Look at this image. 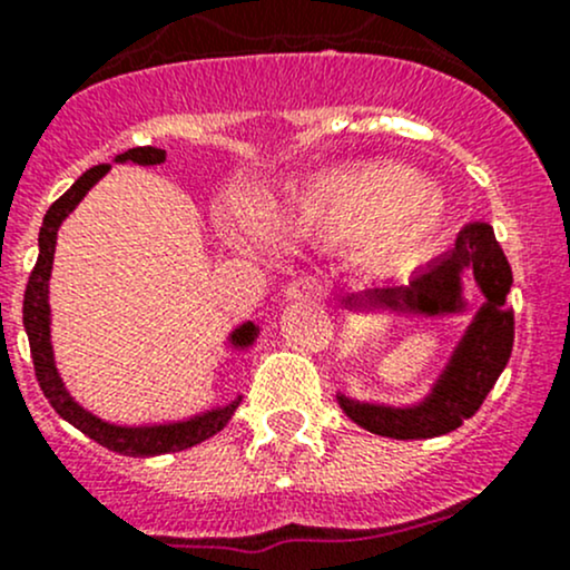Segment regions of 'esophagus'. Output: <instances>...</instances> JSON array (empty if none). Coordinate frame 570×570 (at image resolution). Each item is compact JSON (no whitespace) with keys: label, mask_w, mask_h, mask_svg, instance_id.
Returning <instances> with one entry per match:
<instances>
[{"label":"esophagus","mask_w":570,"mask_h":570,"mask_svg":"<svg viewBox=\"0 0 570 570\" xmlns=\"http://www.w3.org/2000/svg\"><path fill=\"white\" fill-rule=\"evenodd\" d=\"M317 296H321V283H317L312 274H304V277L293 279V283L285 287L287 302H312V298Z\"/></svg>","instance_id":"esophagus-1"}]
</instances>
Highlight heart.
I'll use <instances>...</instances> for the list:
<instances>
[{"instance_id":"obj_1","label":"heart","mask_w":570,"mask_h":570,"mask_svg":"<svg viewBox=\"0 0 570 570\" xmlns=\"http://www.w3.org/2000/svg\"><path fill=\"white\" fill-rule=\"evenodd\" d=\"M230 217L247 234L261 225V209L247 198L236 200ZM443 219V198L419 174L400 165H364L317 176L274 225L298 242H364L370 258L396 261L421 253Z\"/></svg>"}]
</instances>
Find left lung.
Returning a JSON list of instances; mask_svg holds the SVG:
<instances>
[{
  "label": "left lung",
  "mask_w": 570,
  "mask_h": 570,
  "mask_svg": "<svg viewBox=\"0 0 570 570\" xmlns=\"http://www.w3.org/2000/svg\"><path fill=\"white\" fill-rule=\"evenodd\" d=\"M473 272L483 293L481 309L456 345L443 375L424 402L410 407L372 405L340 394V407L361 430L394 440H424L454 432L479 407L505 370L513 347V309L505 307L511 266L494 238L492 225L470 223L459 230L454 249L415 272L405 285L383 283L342 298L347 309L389 307L407 315L440 317L464 309L462 272Z\"/></svg>",
  "instance_id": "left-lung-1"
}]
</instances>
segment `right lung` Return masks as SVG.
<instances>
[{
    "label": "right lung",
    "mask_w": 570,
    "mask_h": 570,
    "mask_svg": "<svg viewBox=\"0 0 570 570\" xmlns=\"http://www.w3.org/2000/svg\"><path fill=\"white\" fill-rule=\"evenodd\" d=\"M116 163H138V165H160L165 163V149H155V146H136V149H127L125 155L116 157ZM111 170V165H95L87 174L78 176V181L72 185L59 200H53L51 209L42 217L40 228V255L35 263L32 274H29L27 293H23V328L29 336V351H32L35 361V375L46 394V400L51 402V407L59 415L72 424L76 430H81L87 438L95 443L106 445L108 451L125 456H157V454H170V451H185L193 445L204 443L212 434H217L225 424L230 421V415L236 413L238 396L230 405L206 410V413L193 415L187 421H176V424H157V426H116L108 421L97 419L95 413L83 410L67 394L62 377H59L57 364H53V347H51V307H48V279H51V266H53V249H57V230L65 223V217L81 204L83 195L89 193L102 176ZM258 336V326L255 323H244L230 334V345L234 347H249Z\"/></svg>",
    "instance_id": "1"
}]
</instances>
